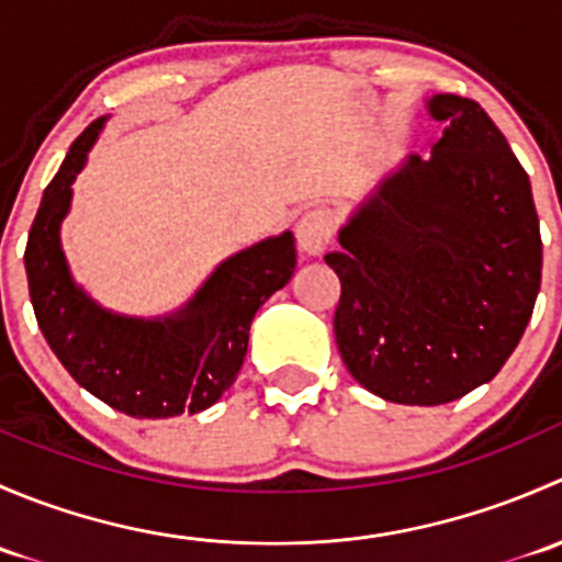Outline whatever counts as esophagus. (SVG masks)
Listing matches in <instances>:
<instances>
[{"instance_id": "34e87169", "label": "esophagus", "mask_w": 562, "mask_h": 562, "mask_svg": "<svg viewBox=\"0 0 562 562\" xmlns=\"http://www.w3.org/2000/svg\"><path fill=\"white\" fill-rule=\"evenodd\" d=\"M334 228H337V223H334V214L328 209H310V212L302 214V220L296 225L299 249L304 255H310V258H317V255L326 252V247L331 245Z\"/></svg>"}]
</instances>
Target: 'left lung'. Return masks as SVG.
Masks as SVG:
<instances>
[{"mask_svg": "<svg viewBox=\"0 0 562 562\" xmlns=\"http://www.w3.org/2000/svg\"><path fill=\"white\" fill-rule=\"evenodd\" d=\"M443 138L411 155L339 231L337 348L350 375L400 405H443L490 383L541 288L530 179L475 100L435 94Z\"/></svg>", "mask_w": 562, "mask_h": 562, "instance_id": "left-lung-1", "label": "left lung"}]
</instances>
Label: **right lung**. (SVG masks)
Segmentation results:
<instances>
[{"mask_svg": "<svg viewBox=\"0 0 562 562\" xmlns=\"http://www.w3.org/2000/svg\"><path fill=\"white\" fill-rule=\"evenodd\" d=\"M103 124L98 119L72 140L32 223L24 266L37 326L72 381L113 411L133 418L201 413L239 375L255 313L293 277V234L231 255L171 315L146 321L103 310L72 282L59 239L72 181Z\"/></svg>", "mask_w": 562, "mask_h": 562, "instance_id": "obj_1", "label": "right lung"}]
</instances>
